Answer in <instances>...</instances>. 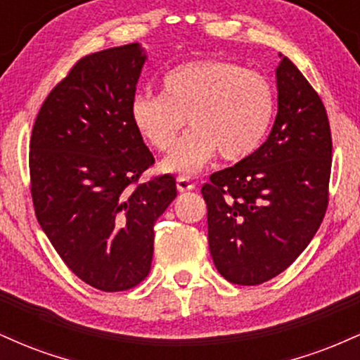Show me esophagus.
Returning <instances> with one entry per match:
<instances>
[{
  "instance_id": "1",
  "label": "esophagus",
  "mask_w": 360,
  "mask_h": 360,
  "mask_svg": "<svg viewBox=\"0 0 360 360\" xmlns=\"http://www.w3.org/2000/svg\"><path fill=\"white\" fill-rule=\"evenodd\" d=\"M176 186H177V191L179 193H188L194 189V183L193 181H189L188 177H177Z\"/></svg>"
}]
</instances>
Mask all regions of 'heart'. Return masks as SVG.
<instances>
[{
  "label": "heart",
  "instance_id": "1",
  "mask_svg": "<svg viewBox=\"0 0 360 360\" xmlns=\"http://www.w3.org/2000/svg\"><path fill=\"white\" fill-rule=\"evenodd\" d=\"M276 113L271 81L233 62L201 59L166 74L162 94H137L131 122L155 150L174 147L188 118L193 130L160 164L169 174L194 176L220 152L230 162L254 154Z\"/></svg>",
  "mask_w": 360,
  "mask_h": 360
}]
</instances>
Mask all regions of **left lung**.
<instances>
[{"mask_svg":"<svg viewBox=\"0 0 360 360\" xmlns=\"http://www.w3.org/2000/svg\"><path fill=\"white\" fill-rule=\"evenodd\" d=\"M276 84L278 115L266 142L201 188L214 266L242 286L288 269L328 205L332 135L323 103L288 57L276 68Z\"/></svg>","mask_w":360,"mask_h":360,"instance_id":"8db88e82","label":"left lung"}]
</instances>
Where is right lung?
Returning a JSON list of instances; mask_svg holds the SVG:
<instances>
[{
    "mask_svg": "<svg viewBox=\"0 0 360 360\" xmlns=\"http://www.w3.org/2000/svg\"><path fill=\"white\" fill-rule=\"evenodd\" d=\"M146 60L140 44L82 57L32 130L37 220L65 266L106 292L147 278L154 225L177 196L171 174L135 184L154 164L130 115Z\"/></svg>",
    "mask_w": 360,
    "mask_h": 360,
    "instance_id": "obj_1",
    "label": "right lung"
}]
</instances>
